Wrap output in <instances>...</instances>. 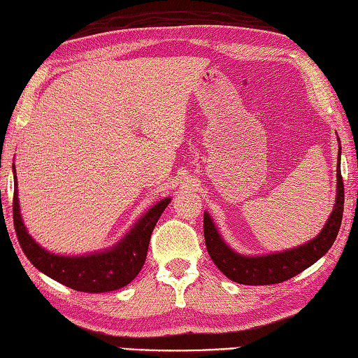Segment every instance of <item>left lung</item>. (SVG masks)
<instances>
[{"label":"left lung","mask_w":358,"mask_h":358,"mask_svg":"<svg viewBox=\"0 0 358 358\" xmlns=\"http://www.w3.org/2000/svg\"><path fill=\"white\" fill-rule=\"evenodd\" d=\"M345 206V185L343 178L340 171V152H338V164H337V201L334 211L327 222V225L322 229V233L301 246L294 250H288L277 254H268L260 257H245L241 254L229 250L225 242L220 239L216 227L211 222L208 214H203V236L206 251H208L211 260L214 262L222 273L229 280L251 285H274L291 279L303 271L308 266L315 264L323 254L334 243L341 225Z\"/></svg>","instance_id":"8db88e82"}]
</instances>
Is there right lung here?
<instances>
[{
	"label": "right lung",
	"instance_id": "1",
	"mask_svg": "<svg viewBox=\"0 0 358 358\" xmlns=\"http://www.w3.org/2000/svg\"><path fill=\"white\" fill-rule=\"evenodd\" d=\"M15 173V170H13ZM13 189V227L27 259L39 271L66 287L83 292H107L129 285L145 264L150 237L170 199L156 203L124 239L110 251L83 257H62L50 254L27 234L20 214L17 176Z\"/></svg>",
	"mask_w": 358,
	"mask_h": 358
}]
</instances>
